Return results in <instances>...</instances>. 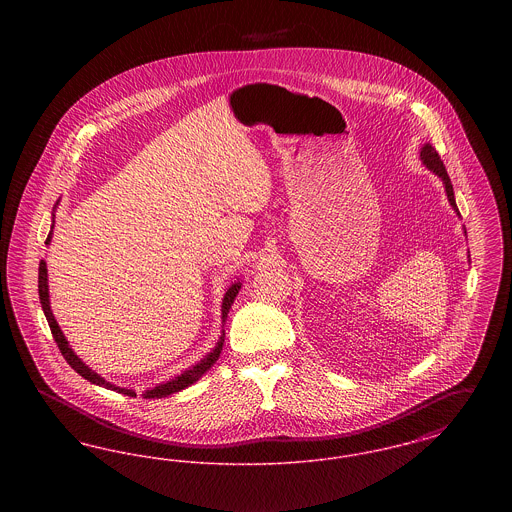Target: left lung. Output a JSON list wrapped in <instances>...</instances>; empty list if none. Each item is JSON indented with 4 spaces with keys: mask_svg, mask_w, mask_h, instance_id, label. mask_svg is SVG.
<instances>
[{
    "mask_svg": "<svg viewBox=\"0 0 512 512\" xmlns=\"http://www.w3.org/2000/svg\"><path fill=\"white\" fill-rule=\"evenodd\" d=\"M420 157H422V161H424V165L430 169V171L436 172L439 178L443 180V184H445V192H447V197H449V203L455 207V211H457V203H455V194H453V184H451V180H449V174L445 171V165H443V161L439 159L438 151L434 149V147L430 146V144H426V146L422 147V151H420ZM459 213V211H457ZM466 234V232H464Z\"/></svg>",
    "mask_w": 512,
    "mask_h": 512,
    "instance_id": "8db88e82",
    "label": "left lung"
}]
</instances>
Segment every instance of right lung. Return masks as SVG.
I'll return each mask as SVG.
<instances>
[{
    "mask_svg": "<svg viewBox=\"0 0 512 512\" xmlns=\"http://www.w3.org/2000/svg\"><path fill=\"white\" fill-rule=\"evenodd\" d=\"M51 228H53V226H51ZM49 242H51V230H49L48 238H46V244H49ZM240 288H242V284H240V282H234V284L226 290V293H224V299H222V324L226 322L228 311H230V307H232L236 295L240 292ZM38 293H40V303H42L44 315L48 318L49 330H51V334H53V340L57 343L61 355L65 357V361L73 366L74 370H76L82 378H86L88 382H92V384H96V386H101V388H107V390L124 393V395H130V397H136V391L124 390V388H119V386H115V384L103 380L99 374H96L92 368H88V366L84 365V363L74 355L73 349L69 347V341L65 340L61 328L57 326V322H55V318H53V313H51V309H49L48 268H46L44 261H40V268H38ZM222 341L224 340L220 338L219 345H217L203 361H199L197 365L192 366L190 370H186L184 374L176 376L171 382L161 384V386H157V388H153V390H147L146 393H144V397H146V399H159V397H167V395H171V393H176V391L184 390V388L192 386V384L197 382L211 366L217 363V359L220 357V351H222Z\"/></svg>",
    "mask_w": 512,
    "mask_h": 512,
    "instance_id": "1",
    "label": "right lung"
}]
</instances>
